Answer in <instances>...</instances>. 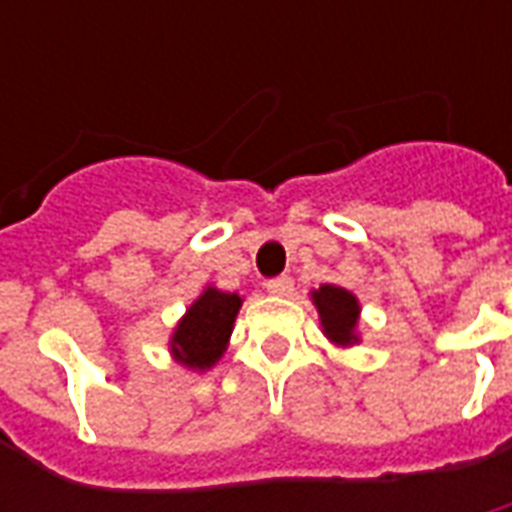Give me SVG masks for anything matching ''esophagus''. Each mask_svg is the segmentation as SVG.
<instances>
[{
	"mask_svg": "<svg viewBox=\"0 0 512 512\" xmlns=\"http://www.w3.org/2000/svg\"><path fill=\"white\" fill-rule=\"evenodd\" d=\"M265 289H268L271 295L287 297V295H292V289H295V281H292V276H276V279L265 281Z\"/></svg>",
	"mask_w": 512,
	"mask_h": 512,
	"instance_id": "obj_1",
	"label": "esophagus"
}]
</instances>
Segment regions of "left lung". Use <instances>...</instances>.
I'll return each mask as SVG.
<instances>
[{"instance_id": "left-lung-1", "label": "left lung", "mask_w": 512, "mask_h": 512, "mask_svg": "<svg viewBox=\"0 0 512 512\" xmlns=\"http://www.w3.org/2000/svg\"><path fill=\"white\" fill-rule=\"evenodd\" d=\"M313 303L319 308L324 332L335 342H353V329L358 321L356 297L335 284H324L319 292H313Z\"/></svg>"}]
</instances>
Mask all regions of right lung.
<instances>
[{"mask_svg": "<svg viewBox=\"0 0 512 512\" xmlns=\"http://www.w3.org/2000/svg\"><path fill=\"white\" fill-rule=\"evenodd\" d=\"M239 308L241 297L236 292L231 295V292L209 287L188 308L185 319L177 324L175 337H172V353L193 369H207L215 364L217 358L223 356Z\"/></svg>", "mask_w": 512, "mask_h": 512, "instance_id": "1", "label": "right lung"}]
</instances>
